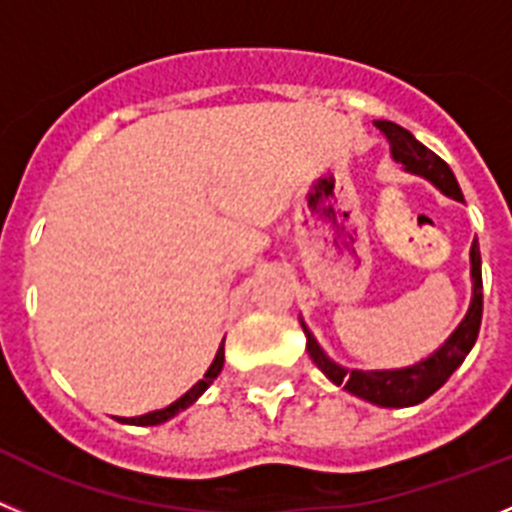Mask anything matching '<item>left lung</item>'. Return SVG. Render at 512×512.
<instances>
[{
    "mask_svg": "<svg viewBox=\"0 0 512 512\" xmlns=\"http://www.w3.org/2000/svg\"><path fill=\"white\" fill-rule=\"evenodd\" d=\"M375 127L388 137L390 155H393L395 163L403 165V170H408L413 176L426 178L428 183H434L449 199L464 201L457 178H454L451 168L439 155L431 153L426 145H421L400 124L388 122V119H377ZM469 275H472V301H469L464 319L459 321L457 329L451 331L449 339L434 354H428L426 359H421L416 365L398 367V370H349V367L334 362L321 349V344L316 342V336L308 331V326L301 319L303 334H306L308 357L313 359V365L319 367L334 385H342L347 393L357 395V398L367 400V403L380 405V408H408V405L423 403L428 395H434L449 380L451 372L462 365L469 349L477 342V334H480L482 257L477 239H474L472 250H469Z\"/></svg>",
    "mask_w": 512,
    "mask_h": 512,
    "instance_id": "8db88e82",
    "label": "left lung"
}]
</instances>
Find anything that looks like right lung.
<instances>
[{"label":"right lung","instance_id":"1","mask_svg":"<svg viewBox=\"0 0 512 512\" xmlns=\"http://www.w3.org/2000/svg\"><path fill=\"white\" fill-rule=\"evenodd\" d=\"M224 367V339L222 344H219V349H216V357L214 362L209 365V370L204 372V377H201L196 385H193L188 393H183L181 398L176 400V403H170L168 408H160V411H153V413H145V416H135V418H122V423H130V426H160V423L170 421L173 416H178L181 411H186L188 405H193L196 400L201 398V395L206 393V388H209L211 382L219 377V372H222Z\"/></svg>","mask_w":512,"mask_h":512}]
</instances>
